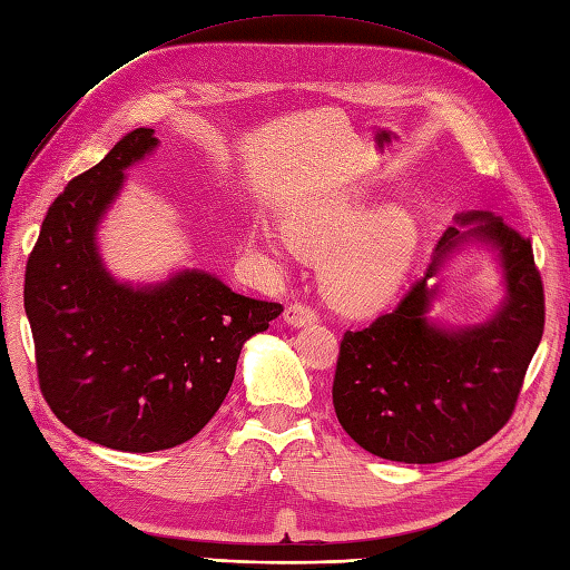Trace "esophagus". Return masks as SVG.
<instances>
[{"label": "esophagus", "instance_id": "obj_1", "mask_svg": "<svg viewBox=\"0 0 570 570\" xmlns=\"http://www.w3.org/2000/svg\"><path fill=\"white\" fill-rule=\"evenodd\" d=\"M283 322L287 324V326H295V328H299V326H307V324H314L317 322V314H314V309H309V307H305V305H289L285 312H283Z\"/></svg>", "mask_w": 570, "mask_h": 570}]
</instances>
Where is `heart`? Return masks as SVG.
Instances as JSON below:
<instances>
[{
    "mask_svg": "<svg viewBox=\"0 0 570 570\" xmlns=\"http://www.w3.org/2000/svg\"><path fill=\"white\" fill-rule=\"evenodd\" d=\"M285 228L258 226L250 244L263 256L285 263L295 242L322 254L320 275L326 295L346 309L383 307L400 293L422 242L416 214L385 202L365 183H344L297 199L285 209Z\"/></svg>",
    "mask_w": 570,
    "mask_h": 570,
    "instance_id": "b5f03b06",
    "label": "heart"
}]
</instances>
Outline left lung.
Returning a JSON list of instances; mask_svg holds the SVG:
<instances>
[{
  "label": "left lung",
  "mask_w": 570,
  "mask_h": 570,
  "mask_svg": "<svg viewBox=\"0 0 570 570\" xmlns=\"http://www.w3.org/2000/svg\"><path fill=\"white\" fill-rule=\"evenodd\" d=\"M468 247L491 253L505 297L485 321L444 325L431 317L435 277ZM541 334L543 287L532 242L492 212L453 214L400 305L344 334L332 392L338 424L387 461L465 456L510 420Z\"/></svg>",
  "instance_id": "left-lung-1"
}]
</instances>
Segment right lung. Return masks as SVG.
Listing matches in <instances>:
<instances>
[{
  "mask_svg": "<svg viewBox=\"0 0 570 570\" xmlns=\"http://www.w3.org/2000/svg\"><path fill=\"white\" fill-rule=\"evenodd\" d=\"M158 146L154 129H136L66 187L46 214L23 283L50 410L78 436L129 453L193 439L229 392L246 341L283 312L199 268L154 283L119 281L107 268L99 226L126 170Z\"/></svg>",
  "mask_w": 570,
  "mask_h": 570,
  "instance_id": "obj_1",
  "label": "right lung"
}]
</instances>
